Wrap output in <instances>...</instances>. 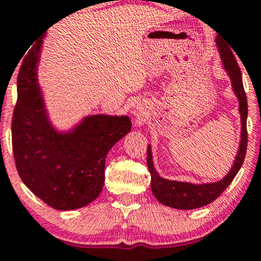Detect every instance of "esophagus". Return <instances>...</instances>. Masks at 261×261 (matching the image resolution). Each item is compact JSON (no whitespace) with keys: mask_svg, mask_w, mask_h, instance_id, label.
Listing matches in <instances>:
<instances>
[{"mask_svg":"<svg viewBox=\"0 0 261 261\" xmlns=\"http://www.w3.org/2000/svg\"><path fill=\"white\" fill-rule=\"evenodd\" d=\"M134 114H135V115H136V116H143V115H145V114H146V112H145V109H143V107L139 106V107L135 108Z\"/></svg>","mask_w":261,"mask_h":261,"instance_id":"1","label":"esophagus"}]
</instances>
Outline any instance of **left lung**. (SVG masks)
I'll use <instances>...</instances> for the list:
<instances>
[{
    "label": "left lung",
    "instance_id": "left-lung-1",
    "mask_svg": "<svg viewBox=\"0 0 261 261\" xmlns=\"http://www.w3.org/2000/svg\"><path fill=\"white\" fill-rule=\"evenodd\" d=\"M217 45L218 53H220L221 60H222L223 68L226 70L230 80L233 92H234L237 99L239 104V114H241V141H239V147L237 155L234 158L232 168L224 178L215 182H206V184H193L188 181H176L169 180V179L162 178L154 169L153 160H152L151 145L147 147V166L151 173V189L155 199L162 205L169 206V207L178 210H193L199 208L202 206L208 205L214 200H216L221 194L226 190V188L232 182L237 173L241 169L245 158L248 142L247 133V116H248V103L247 95H245L243 80H242L241 68L237 64L236 58L233 56L232 50L221 37L215 39Z\"/></svg>",
    "mask_w": 261,
    "mask_h": 261
}]
</instances>
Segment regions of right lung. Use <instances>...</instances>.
Listing matches in <instances>:
<instances>
[{"label":"right lung","mask_w":261,"mask_h":261,"mask_svg":"<svg viewBox=\"0 0 261 261\" xmlns=\"http://www.w3.org/2000/svg\"><path fill=\"white\" fill-rule=\"evenodd\" d=\"M43 38L20 66L18 99L12 119V146L20 179L53 208H81L94 201L104 185L110 148L130 133L126 115H88L67 131L50 121L38 81Z\"/></svg>","instance_id":"1"}]
</instances>
